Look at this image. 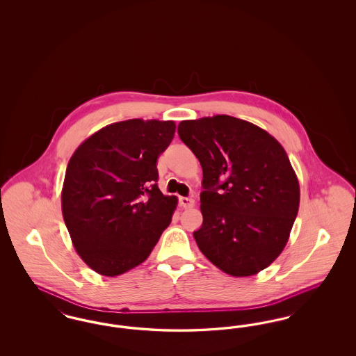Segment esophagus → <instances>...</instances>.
Wrapping results in <instances>:
<instances>
[{"label": "esophagus", "mask_w": 356, "mask_h": 356, "mask_svg": "<svg viewBox=\"0 0 356 356\" xmlns=\"http://www.w3.org/2000/svg\"><path fill=\"white\" fill-rule=\"evenodd\" d=\"M179 204H180V207H183V208H191V207L195 205V202H193V199H191V197H179Z\"/></svg>", "instance_id": "1"}]
</instances>
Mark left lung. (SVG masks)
<instances>
[{
    "instance_id": "left-lung-1",
    "label": "left lung",
    "mask_w": 356,
    "mask_h": 356,
    "mask_svg": "<svg viewBox=\"0 0 356 356\" xmlns=\"http://www.w3.org/2000/svg\"><path fill=\"white\" fill-rule=\"evenodd\" d=\"M177 134L203 168L197 247L232 276L267 268L286 247L299 209V183L284 148L227 115L181 121Z\"/></svg>"
}]
</instances>
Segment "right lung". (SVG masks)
I'll use <instances>...</instances> for the list:
<instances>
[{
  "mask_svg": "<svg viewBox=\"0 0 356 356\" xmlns=\"http://www.w3.org/2000/svg\"><path fill=\"white\" fill-rule=\"evenodd\" d=\"M173 121L111 124L69 160L63 216L77 254L93 271L118 276L141 264L172 220L177 199L157 186V157L173 138Z\"/></svg>",
  "mask_w": 356,
  "mask_h": 356,
  "instance_id": "obj_1",
  "label": "right lung"
}]
</instances>
